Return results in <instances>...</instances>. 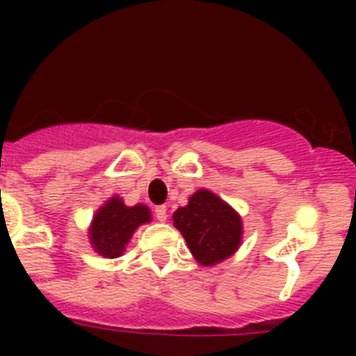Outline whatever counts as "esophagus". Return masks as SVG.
<instances>
[{
  "mask_svg": "<svg viewBox=\"0 0 356 356\" xmlns=\"http://www.w3.org/2000/svg\"><path fill=\"white\" fill-rule=\"evenodd\" d=\"M155 217H156V219H159L160 222H163V221H165V219H168V209H165V207H163V205L155 207Z\"/></svg>",
  "mask_w": 356,
  "mask_h": 356,
  "instance_id": "34e87169",
  "label": "esophagus"
}]
</instances>
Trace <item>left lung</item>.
<instances>
[{
    "instance_id": "left-lung-1",
    "label": "left lung",
    "mask_w": 356,
    "mask_h": 356,
    "mask_svg": "<svg viewBox=\"0 0 356 356\" xmlns=\"http://www.w3.org/2000/svg\"><path fill=\"white\" fill-rule=\"evenodd\" d=\"M172 221L201 266L222 262L234 254L241 244V217L232 207L205 188L193 194L187 207L176 210Z\"/></svg>"
}]
</instances>
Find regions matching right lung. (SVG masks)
<instances>
[{
    "mask_svg": "<svg viewBox=\"0 0 356 356\" xmlns=\"http://www.w3.org/2000/svg\"><path fill=\"white\" fill-rule=\"evenodd\" d=\"M149 219L151 213L147 207H127L119 197H112L94 216L90 228V242L94 250L103 257L118 259L137 226Z\"/></svg>",
    "mask_w": 356,
    "mask_h": 356,
    "instance_id": "add662e5",
    "label": "right lung"
}]
</instances>
